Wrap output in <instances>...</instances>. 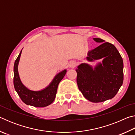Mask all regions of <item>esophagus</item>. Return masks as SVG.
I'll list each match as a JSON object with an SVG mask.
<instances>
[{
  "label": "esophagus",
  "instance_id": "obj_1",
  "mask_svg": "<svg viewBox=\"0 0 135 135\" xmlns=\"http://www.w3.org/2000/svg\"><path fill=\"white\" fill-rule=\"evenodd\" d=\"M77 62H76V61H71L70 62H69V66H70V67H71V68H74V67H76V66H77Z\"/></svg>",
  "mask_w": 135,
  "mask_h": 135
}]
</instances>
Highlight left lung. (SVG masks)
<instances>
[{"label": "left lung", "instance_id": "1", "mask_svg": "<svg viewBox=\"0 0 135 135\" xmlns=\"http://www.w3.org/2000/svg\"><path fill=\"white\" fill-rule=\"evenodd\" d=\"M97 42L103 43L88 53L90 62L103 58L94 69L87 64L78 66L77 83L82 94L92 102H101L115 96L123 82V61L114 46L94 38Z\"/></svg>", "mask_w": 135, "mask_h": 135}]
</instances>
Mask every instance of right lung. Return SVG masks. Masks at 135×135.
<instances>
[{
  "label": "right lung",
  "instance_id": "obj_1",
  "mask_svg": "<svg viewBox=\"0 0 135 135\" xmlns=\"http://www.w3.org/2000/svg\"><path fill=\"white\" fill-rule=\"evenodd\" d=\"M22 51L16 59L13 66V85L22 102L28 105L35 107H45L49 105L54 102L56 97L57 89L67 73L65 70L55 77L53 81L45 89L40 91L30 90L26 88L20 80L18 71V65Z\"/></svg>",
  "mask_w": 135,
  "mask_h": 135
}]
</instances>
